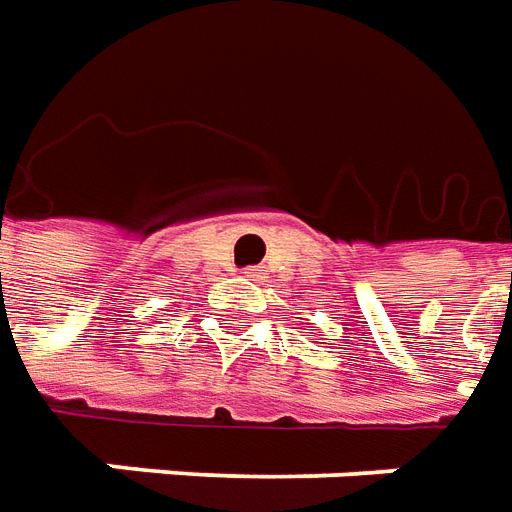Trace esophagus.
Wrapping results in <instances>:
<instances>
[{"mask_svg":"<svg viewBox=\"0 0 512 512\" xmlns=\"http://www.w3.org/2000/svg\"><path fill=\"white\" fill-rule=\"evenodd\" d=\"M245 278H248V281H259V278H262V270H259V267H248V270H245Z\"/></svg>","mask_w":512,"mask_h":512,"instance_id":"1","label":"esophagus"}]
</instances>
